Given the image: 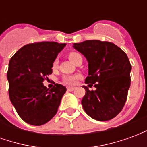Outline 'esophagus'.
Here are the masks:
<instances>
[{
	"mask_svg": "<svg viewBox=\"0 0 147 147\" xmlns=\"http://www.w3.org/2000/svg\"><path fill=\"white\" fill-rule=\"evenodd\" d=\"M67 89L68 91H73L74 90L76 89V88H75V87H70V86H68Z\"/></svg>",
	"mask_w": 147,
	"mask_h": 147,
	"instance_id": "obj_1",
	"label": "esophagus"
}]
</instances>
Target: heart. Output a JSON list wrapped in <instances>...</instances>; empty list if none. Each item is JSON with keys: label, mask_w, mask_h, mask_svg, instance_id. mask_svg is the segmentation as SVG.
Wrapping results in <instances>:
<instances>
[{"label": "heart", "mask_w": 147, "mask_h": 147, "mask_svg": "<svg viewBox=\"0 0 147 147\" xmlns=\"http://www.w3.org/2000/svg\"><path fill=\"white\" fill-rule=\"evenodd\" d=\"M80 57H81V55L80 53H76V52H71V53H69V54H68V57H69V59L72 62H74V61L76 60L77 58ZM57 65L58 60L57 59H55L53 63V67L56 68V67H57ZM80 78H81V75H80V74H76V75H67V76H64L63 77V83L64 84L69 85V86L75 85Z\"/></svg>", "instance_id": "heart-1"}]
</instances>
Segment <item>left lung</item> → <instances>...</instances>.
Here are the masks:
<instances>
[{
  "label": "left lung",
  "mask_w": 147,
  "mask_h": 147,
  "mask_svg": "<svg viewBox=\"0 0 147 147\" xmlns=\"http://www.w3.org/2000/svg\"><path fill=\"white\" fill-rule=\"evenodd\" d=\"M74 48L88 61L89 76L85 83L96 88L89 90L83 86V109L94 120H112L123 109L131 85V65L127 56L113 43L99 40L75 43Z\"/></svg>",
  "instance_id": "left-lung-1"
}]
</instances>
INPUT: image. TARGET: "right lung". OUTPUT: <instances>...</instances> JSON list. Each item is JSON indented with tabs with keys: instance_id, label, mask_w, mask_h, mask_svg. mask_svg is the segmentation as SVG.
<instances>
[{
	"instance_id": "right-lung-1",
	"label": "right lung",
	"mask_w": 147,
	"mask_h": 147,
	"mask_svg": "<svg viewBox=\"0 0 147 147\" xmlns=\"http://www.w3.org/2000/svg\"><path fill=\"white\" fill-rule=\"evenodd\" d=\"M65 43L42 42L20 49L9 61L7 72L10 101L26 123L40 126L54 117L66 87L56 83L49 90L43 85L53 72V63Z\"/></svg>"
}]
</instances>
